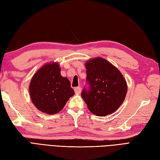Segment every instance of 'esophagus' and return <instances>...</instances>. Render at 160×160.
I'll list each match as a JSON object with an SVG mask.
<instances>
[{"label":"esophagus","mask_w":160,"mask_h":160,"mask_svg":"<svg viewBox=\"0 0 160 160\" xmlns=\"http://www.w3.org/2000/svg\"><path fill=\"white\" fill-rule=\"evenodd\" d=\"M74 90H75V92L77 93V94H79V93H80L81 92V89L80 87L75 88V89H74Z\"/></svg>","instance_id":"1"}]
</instances>
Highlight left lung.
<instances>
[{"label": "left lung", "instance_id": "1", "mask_svg": "<svg viewBox=\"0 0 160 160\" xmlns=\"http://www.w3.org/2000/svg\"><path fill=\"white\" fill-rule=\"evenodd\" d=\"M85 68L89 89H84L81 97L88 109L97 116L112 114L126 98V79L115 66L100 57L87 61Z\"/></svg>", "mask_w": 160, "mask_h": 160}]
</instances>
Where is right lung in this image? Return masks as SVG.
<instances>
[{"mask_svg":"<svg viewBox=\"0 0 160 160\" xmlns=\"http://www.w3.org/2000/svg\"><path fill=\"white\" fill-rule=\"evenodd\" d=\"M31 100L37 109L49 115L60 112L75 94L71 83L60 74L57 62L42 66L33 75L29 85Z\"/></svg>","mask_w":160,"mask_h":160,"instance_id":"add662e5","label":"right lung"}]
</instances>
